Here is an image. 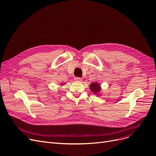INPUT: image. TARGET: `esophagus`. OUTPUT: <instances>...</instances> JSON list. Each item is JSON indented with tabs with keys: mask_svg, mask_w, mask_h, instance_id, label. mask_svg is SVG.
Here are the masks:
<instances>
[{
	"mask_svg": "<svg viewBox=\"0 0 156 156\" xmlns=\"http://www.w3.org/2000/svg\"><path fill=\"white\" fill-rule=\"evenodd\" d=\"M74 80H76V81H78V82H81L82 80V78H80V77H75Z\"/></svg>",
	"mask_w": 156,
	"mask_h": 156,
	"instance_id": "esophagus-1",
	"label": "esophagus"
}]
</instances>
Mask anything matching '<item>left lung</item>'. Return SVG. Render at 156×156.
I'll list each match as a JSON object with an SVG mask.
<instances>
[{
	"label": "left lung",
	"mask_w": 156,
	"mask_h": 156,
	"mask_svg": "<svg viewBox=\"0 0 156 156\" xmlns=\"http://www.w3.org/2000/svg\"><path fill=\"white\" fill-rule=\"evenodd\" d=\"M90 89L94 94H99L101 87H100V85L98 82H92L91 84L90 85Z\"/></svg>",
	"instance_id": "left-lung-1"
}]
</instances>
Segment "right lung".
Returning <instances> with one entry per match:
<instances>
[{
	"label": "right lung",
	"instance_id": "right-lung-1",
	"mask_svg": "<svg viewBox=\"0 0 156 156\" xmlns=\"http://www.w3.org/2000/svg\"><path fill=\"white\" fill-rule=\"evenodd\" d=\"M65 83H61V85H63Z\"/></svg>",
	"mask_w": 156,
	"mask_h": 156
}]
</instances>
